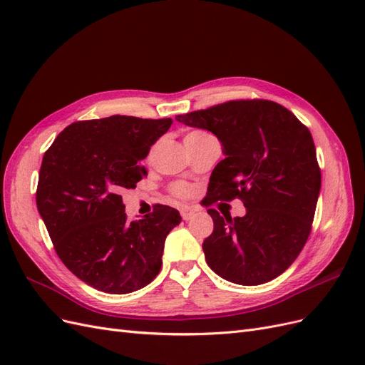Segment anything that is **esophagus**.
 <instances>
[{
    "label": "esophagus",
    "mask_w": 365,
    "mask_h": 365,
    "mask_svg": "<svg viewBox=\"0 0 365 365\" xmlns=\"http://www.w3.org/2000/svg\"><path fill=\"white\" fill-rule=\"evenodd\" d=\"M180 212H181V217H182L184 220H189V219H192V217L195 216L196 210L192 208V207H189V205H184V207L180 208Z\"/></svg>",
    "instance_id": "obj_1"
}]
</instances>
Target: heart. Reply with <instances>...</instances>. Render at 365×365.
Masks as SVG:
<instances>
[{
	"label": "heart",
	"mask_w": 365,
	"mask_h": 365,
	"mask_svg": "<svg viewBox=\"0 0 365 365\" xmlns=\"http://www.w3.org/2000/svg\"><path fill=\"white\" fill-rule=\"evenodd\" d=\"M204 135H208V134H205V132H201V130H192V132H189V134L185 135V138H184V141H187V140H195V138H201V137H204ZM173 192L178 195V196H187L189 195V192H190V189L189 187H187L185 184H175L173 185Z\"/></svg>",
	"instance_id": "b5f03b06"
}]
</instances>
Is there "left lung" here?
Wrapping results in <instances>:
<instances>
[{"label":"left lung","instance_id":"left-lung-1","mask_svg":"<svg viewBox=\"0 0 365 365\" xmlns=\"http://www.w3.org/2000/svg\"><path fill=\"white\" fill-rule=\"evenodd\" d=\"M207 129L225 158L210 176L205 207L239 197L247 213L220 216L202 244L219 277L254 286L288 269L311 233L322 173L311 132L284 106L269 101H233L176 115Z\"/></svg>","mask_w":365,"mask_h":365}]
</instances>
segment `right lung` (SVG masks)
Segmentation results:
<instances>
[{
    "instance_id": "1",
    "label": "right lung",
    "mask_w": 365,
    "mask_h": 365,
    "mask_svg": "<svg viewBox=\"0 0 365 365\" xmlns=\"http://www.w3.org/2000/svg\"><path fill=\"white\" fill-rule=\"evenodd\" d=\"M172 123L129 115L76 121L43 153L38 212L65 267L98 291L134 292L161 269L164 240L181 222L180 212L157 204L129 222L121 192L148 175L140 161Z\"/></svg>"
}]
</instances>
